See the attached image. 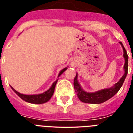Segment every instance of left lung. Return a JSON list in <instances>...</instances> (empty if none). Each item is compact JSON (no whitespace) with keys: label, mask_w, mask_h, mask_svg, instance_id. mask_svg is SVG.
Segmentation results:
<instances>
[{"label":"left lung","mask_w":133,"mask_h":133,"mask_svg":"<svg viewBox=\"0 0 133 133\" xmlns=\"http://www.w3.org/2000/svg\"><path fill=\"white\" fill-rule=\"evenodd\" d=\"M119 43L122 45L123 50H124V57L125 59V64H124V74L122 76V77L120 79V80L117 83H115V85L111 88L106 89H103L101 90L97 91L95 92H87L83 90L81 88V85L78 82L77 77L78 75H76V77L74 79V86H75V92H77V97L81 100L82 102L88 103H92V104H98V103H101L105 102L111 97H112L119 90V89L123 85L124 82V80L126 79V75L128 74V56L126 52V49L124 48V45L122 42H119Z\"/></svg>","instance_id":"1"}]
</instances>
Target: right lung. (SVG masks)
<instances>
[{
	"mask_svg": "<svg viewBox=\"0 0 133 133\" xmlns=\"http://www.w3.org/2000/svg\"><path fill=\"white\" fill-rule=\"evenodd\" d=\"M67 69H68L67 68H65L64 69H63L62 70H61V72H59V74H58V77H60V75H62L63 73ZM57 81H58V79L52 83V86L50 87V88H49V90H48L45 91V92L42 93V94H38V95H23V94H21V93H19L16 90H15L11 86V89L14 91V92H15L18 97H21L23 101H27V102L30 103L41 104V103H46V102H48V101L51 99V97H52V95L54 94V89H55V86H56V83H57Z\"/></svg>",
	"mask_w": 133,
	"mask_h": 133,
	"instance_id": "obj_1",
	"label": "right lung"
}]
</instances>
